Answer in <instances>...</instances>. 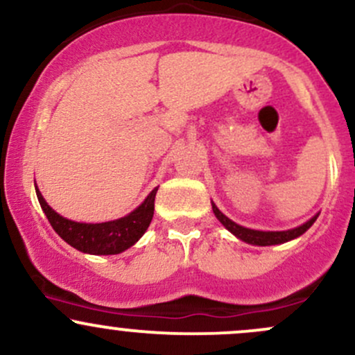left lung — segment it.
I'll list each match as a JSON object with an SVG mask.
<instances>
[{
	"instance_id": "8db88e82",
	"label": "left lung",
	"mask_w": 355,
	"mask_h": 355,
	"mask_svg": "<svg viewBox=\"0 0 355 355\" xmlns=\"http://www.w3.org/2000/svg\"><path fill=\"white\" fill-rule=\"evenodd\" d=\"M212 210H214V214H216L217 219L222 222V225H224L229 232H232L237 239L244 241V243H248V244H254V246H272V244L288 243V241L295 239V237L302 236L303 232L309 231L318 217V214H317V216L311 217L310 220H306L305 224H302L300 227L290 229V231H254V229L243 227V225L232 222L229 217H225L224 214H222L220 210L216 207V204H212Z\"/></svg>"
}]
</instances>
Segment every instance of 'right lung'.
Wrapping results in <instances>:
<instances>
[{
  "label": "right lung",
  "instance_id": "obj_1",
  "mask_svg": "<svg viewBox=\"0 0 355 355\" xmlns=\"http://www.w3.org/2000/svg\"><path fill=\"white\" fill-rule=\"evenodd\" d=\"M35 190H37L38 202H40L50 225L65 243L79 251L87 252V254H119L133 246L146 232L148 225L153 219L155 196H157L158 187L151 190L145 202L126 217L101 222V224H84V222L65 219L46 204L37 187Z\"/></svg>",
  "mask_w": 355,
  "mask_h": 355
}]
</instances>
